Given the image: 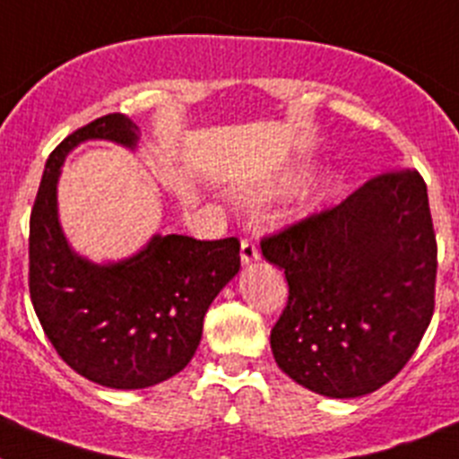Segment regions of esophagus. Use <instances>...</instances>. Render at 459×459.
<instances>
[{"label":"esophagus","instance_id":"obj_1","mask_svg":"<svg viewBox=\"0 0 459 459\" xmlns=\"http://www.w3.org/2000/svg\"><path fill=\"white\" fill-rule=\"evenodd\" d=\"M259 259V248L253 238H241V262L243 264H253Z\"/></svg>","mask_w":459,"mask_h":459}]
</instances>
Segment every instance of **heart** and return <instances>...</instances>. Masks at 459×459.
I'll return each instance as SVG.
<instances>
[{
  "label": "heart",
  "instance_id": "1",
  "mask_svg": "<svg viewBox=\"0 0 459 459\" xmlns=\"http://www.w3.org/2000/svg\"><path fill=\"white\" fill-rule=\"evenodd\" d=\"M296 177H299V174H290V177H287V179L282 181V184H280V186H290L291 181H296Z\"/></svg>",
  "mask_w": 459,
  "mask_h": 459
}]
</instances>
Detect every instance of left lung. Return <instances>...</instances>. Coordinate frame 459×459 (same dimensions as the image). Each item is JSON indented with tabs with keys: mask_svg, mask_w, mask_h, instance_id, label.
<instances>
[{
	"mask_svg": "<svg viewBox=\"0 0 459 459\" xmlns=\"http://www.w3.org/2000/svg\"><path fill=\"white\" fill-rule=\"evenodd\" d=\"M259 246L290 285L271 350L296 384L360 397L407 366L435 315L437 282L428 186L416 169L377 174Z\"/></svg>",
	"mask_w": 459,
	"mask_h": 459,
	"instance_id": "left-lung-1",
	"label": "left lung"
}]
</instances>
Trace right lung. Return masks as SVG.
<instances>
[{
	"label": "right lung",
	"instance_id": "add662e5",
	"mask_svg": "<svg viewBox=\"0 0 459 459\" xmlns=\"http://www.w3.org/2000/svg\"><path fill=\"white\" fill-rule=\"evenodd\" d=\"M84 140L135 147L137 126L121 112L99 117L48 158L30 218L31 303L56 354L78 375L121 391L147 388L190 363L211 301L238 273L241 243L168 234L119 264L78 257L56 221V179L64 156Z\"/></svg>",
	"mask_w": 459,
	"mask_h": 459
}]
</instances>
